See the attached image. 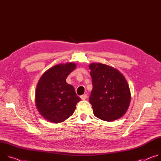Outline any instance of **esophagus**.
Segmentation results:
<instances>
[{
  "mask_svg": "<svg viewBox=\"0 0 161 161\" xmlns=\"http://www.w3.org/2000/svg\"><path fill=\"white\" fill-rule=\"evenodd\" d=\"M80 97H81V99L82 100H85V99L88 97V96H87L86 94H83V95L81 96Z\"/></svg>",
  "mask_w": 161,
  "mask_h": 161,
  "instance_id": "esophagus-1",
  "label": "esophagus"
}]
</instances>
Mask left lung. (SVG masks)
Here are the masks:
<instances>
[{
  "instance_id": "8db88e82",
  "label": "left lung",
  "mask_w": 161,
  "mask_h": 161,
  "mask_svg": "<svg viewBox=\"0 0 161 161\" xmlns=\"http://www.w3.org/2000/svg\"><path fill=\"white\" fill-rule=\"evenodd\" d=\"M89 69L93 86L89 101L94 115L108 122L122 117L130 101L124 76L116 69L100 63L91 64Z\"/></svg>"
}]
</instances>
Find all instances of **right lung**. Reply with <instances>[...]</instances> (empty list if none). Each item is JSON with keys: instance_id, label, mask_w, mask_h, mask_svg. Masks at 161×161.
I'll list each match as a JSON object with an SVG mask.
<instances>
[{"instance_id": "right-lung-1", "label": "right lung", "mask_w": 161, "mask_h": 161, "mask_svg": "<svg viewBox=\"0 0 161 161\" xmlns=\"http://www.w3.org/2000/svg\"><path fill=\"white\" fill-rule=\"evenodd\" d=\"M75 63L58 64L41 76L37 85L36 104L41 115L50 122L59 123L71 117L81 98L66 78L76 68Z\"/></svg>"}]
</instances>
